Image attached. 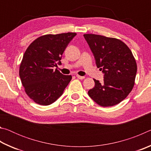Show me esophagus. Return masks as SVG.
Segmentation results:
<instances>
[{
    "instance_id": "obj_1",
    "label": "esophagus",
    "mask_w": 151,
    "mask_h": 151,
    "mask_svg": "<svg viewBox=\"0 0 151 151\" xmlns=\"http://www.w3.org/2000/svg\"><path fill=\"white\" fill-rule=\"evenodd\" d=\"M76 77H77L78 78H79V79H84V78H85V76H80V75H76Z\"/></svg>"
}]
</instances>
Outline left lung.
<instances>
[{
    "label": "left lung",
    "mask_w": 151,
    "mask_h": 151,
    "mask_svg": "<svg viewBox=\"0 0 151 151\" xmlns=\"http://www.w3.org/2000/svg\"><path fill=\"white\" fill-rule=\"evenodd\" d=\"M98 68L103 70L104 81L94 79L95 86L88 94L101 106L121 103L131 93L134 85L137 65L133 55L121 40L104 36L85 34Z\"/></svg>",
    "instance_id": "obj_1"
}]
</instances>
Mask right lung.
I'll list each match as a JSON object with an SVG mask.
<instances>
[{
	"label": "right lung",
	"instance_id": "add662e5",
	"mask_svg": "<svg viewBox=\"0 0 151 151\" xmlns=\"http://www.w3.org/2000/svg\"><path fill=\"white\" fill-rule=\"evenodd\" d=\"M76 33L45 35L35 39L25 51L19 76L25 93L35 103L49 105L62 95L72 79L56 68L61 56Z\"/></svg>",
	"mask_w": 151,
	"mask_h": 151
}]
</instances>
